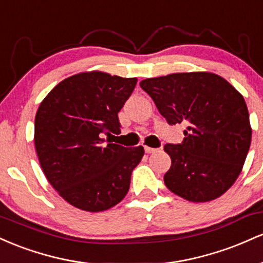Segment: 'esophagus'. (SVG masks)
Instances as JSON below:
<instances>
[{
  "label": "esophagus",
  "instance_id": "esophagus-1",
  "mask_svg": "<svg viewBox=\"0 0 263 263\" xmlns=\"http://www.w3.org/2000/svg\"><path fill=\"white\" fill-rule=\"evenodd\" d=\"M144 151H146V153H155L158 151V148H152V147H147L144 146Z\"/></svg>",
  "mask_w": 263,
  "mask_h": 263
}]
</instances>
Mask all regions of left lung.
<instances>
[{"instance_id":"8db88e82","label":"left lung","mask_w":263,"mask_h":263,"mask_svg":"<svg viewBox=\"0 0 263 263\" xmlns=\"http://www.w3.org/2000/svg\"><path fill=\"white\" fill-rule=\"evenodd\" d=\"M170 125L183 123L182 143H167L172 159L164 184L174 194L203 203L219 198L237 179L251 144L242 95L213 73H176L142 80Z\"/></svg>"}]
</instances>
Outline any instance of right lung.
<instances>
[{
  "label": "right lung",
  "mask_w": 263,
  "mask_h": 263,
  "mask_svg": "<svg viewBox=\"0 0 263 263\" xmlns=\"http://www.w3.org/2000/svg\"><path fill=\"white\" fill-rule=\"evenodd\" d=\"M136 84V78L80 73L59 83L39 105L34 121L39 163L48 182L73 206L104 211L127 194L144 149L108 138L120 134L119 112Z\"/></svg>",
  "instance_id": "right-lung-1"
}]
</instances>
